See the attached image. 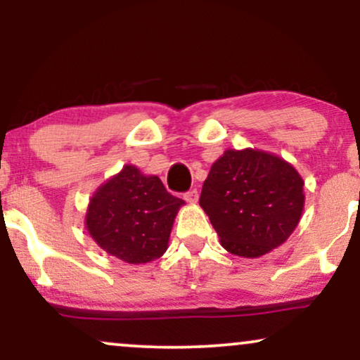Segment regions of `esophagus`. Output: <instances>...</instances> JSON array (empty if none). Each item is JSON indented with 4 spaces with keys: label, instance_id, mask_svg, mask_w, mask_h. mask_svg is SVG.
Here are the masks:
<instances>
[{
    "label": "esophagus",
    "instance_id": "obj_1",
    "mask_svg": "<svg viewBox=\"0 0 360 360\" xmlns=\"http://www.w3.org/2000/svg\"><path fill=\"white\" fill-rule=\"evenodd\" d=\"M198 198H200V194H198L196 189H191V191L184 193V200L188 201V203H191V205L198 203Z\"/></svg>",
    "mask_w": 360,
    "mask_h": 360
}]
</instances>
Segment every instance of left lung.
Returning <instances> with one entry per match:
<instances>
[{
    "instance_id": "obj_1",
    "label": "left lung",
    "mask_w": 360,
    "mask_h": 360,
    "mask_svg": "<svg viewBox=\"0 0 360 360\" xmlns=\"http://www.w3.org/2000/svg\"><path fill=\"white\" fill-rule=\"evenodd\" d=\"M304 181L283 157L229 148L213 162L200 206L230 254L255 259L283 245L304 208Z\"/></svg>"
}]
</instances>
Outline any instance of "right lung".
<instances>
[{
	"label": "right lung",
	"mask_w": 360,
	"mask_h": 360,
	"mask_svg": "<svg viewBox=\"0 0 360 360\" xmlns=\"http://www.w3.org/2000/svg\"><path fill=\"white\" fill-rule=\"evenodd\" d=\"M183 205L159 177L127 164L91 196L86 230L106 254L128 264H147L167 250Z\"/></svg>",
	"instance_id": "add662e5"
}]
</instances>
